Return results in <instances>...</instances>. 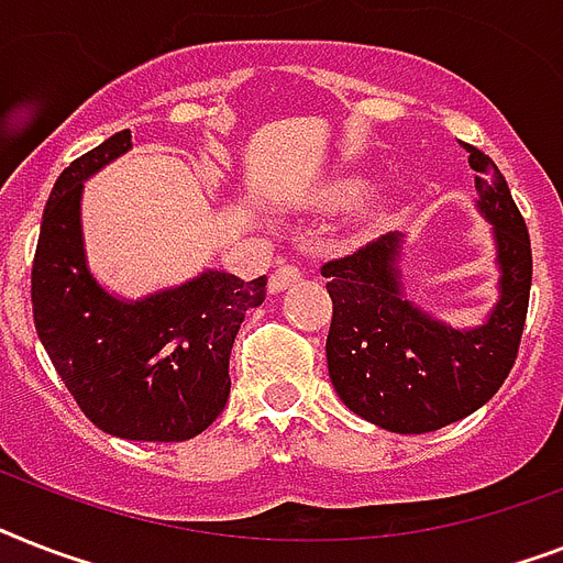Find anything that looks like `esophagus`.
<instances>
[{
    "label": "esophagus",
    "mask_w": 563,
    "mask_h": 563,
    "mask_svg": "<svg viewBox=\"0 0 563 563\" xmlns=\"http://www.w3.org/2000/svg\"><path fill=\"white\" fill-rule=\"evenodd\" d=\"M300 277H303V274H300L298 265H280V268L272 274V280H268V289L272 291L289 289V286H295V283L300 280Z\"/></svg>",
    "instance_id": "obj_1"
}]
</instances>
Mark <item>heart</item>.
Instances as JSON below:
<instances>
[{"label":"heart","mask_w":563,"mask_h":563,"mask_svg":"<svg viewBox=\"0 0 563 563\" xmlns=\"http://www.w3.org/2000/svg\"><path fill=\"white\" fill-rule=\"evenodd\" d=\"M362 192H365V180L353 178V180H344L342 187L335 189V198H339V201H351V198H356V195Z\"/></svg>","instance_id":"obj_1"}]
</instances>
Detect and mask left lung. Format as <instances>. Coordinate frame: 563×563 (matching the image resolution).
I'll return each instance as SVG.
<instances>
[{
	"instance_id": "left-lung-1",
	"label": "left lung",
	"mask_w": 563,
	"mask_h": 563,
	"mask_svg": "<svg viewBox=\"0 0 563 563\" xmlns=\"http://www.w3.org/2000/svg\"><path fill=\"white\" fill-rule=\"evenodd\" d=\"M476 172L479 212L494 224L499 300L485 324L455 330L402 298V233H385L321 265L333 298L327 368L342 402L400 435H420L467 418L515 368L523 339L532 242L503 172L464 145Z\"/></svg>"
}]
</instances>
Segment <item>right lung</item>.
<instances>
[{"label": "right lung", "instance_id": "add662e5", "mask_svg": "<svg viewBox=\"0 0 563 563\" xmlns=\"http://www.w3.org/2000/svg\"><path fill=\"white\" fill-rule=\"evenodd\" d=\"M128 148L131 131H119L60 172L31 265L34 327L96 427L128 441H187L228 402L233 339L265 300V277L203 272L143 300L101 289L84 254L81 189Z\"/></svg>", "mask_w": 563, "mask_h": 563}]
</instances>
